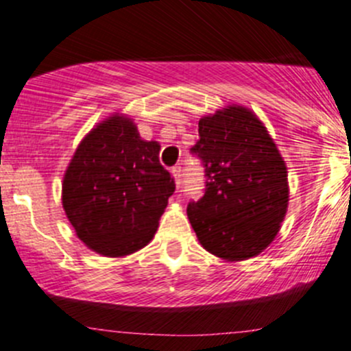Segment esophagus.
Returning <instances> with one entry per match:
<instances>
[{"label": "esophagus", "mask_w": 351, "mask_h": 351, "mask_svg": "<svg viewBox=\"0 0 351 351\" xmlns=\"http://www.w3.org/2000/svg\"><path fill=\"white\" fill-rule=\"evenodd\" d=\"M173 176H175V181H176V186H181V181H183V170H181V167H175L171 170Z\"/></svg>", "instance_id": "esophagus-1"}]
</instances>
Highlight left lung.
I'll return each mask as SVG.
<instances>
[{
  "mask_svg": "<svg viewBox=\"0 0 351 351\" xmlns=\"http://www.w3.org/2000/svg\"><path fill=\"white\" fill-rule=\"evenodd\" d=\"M191 147L204 168V195L186 213L206 251L228 261L263 252L289 204L287 168L256 115L232 106L204 117Z\"/></svg>",
  "mask_w": 351,
  "mask_h": 351,
  "instance_id": "left-lung-1",
  "label": "left lung"
}]
</instances>
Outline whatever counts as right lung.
I'll use <instances>...</instances> for the list:
<instances>
[{"label":"right lung","instance_id":"1","mask_svg":"<svg viewBox=\"0 0 351 351\" xmlns=\"http://www.w3.org/2000/svg\"><path fill=\"white\" fill-rule=\"evenodd\" d=\"M158 155L160 145L119 115L80 142L64 176L62 206L84 244L119 257L150 243L175 191Z\"/></svg>","mask_w":351,"mask_h":351}]
</instances>
